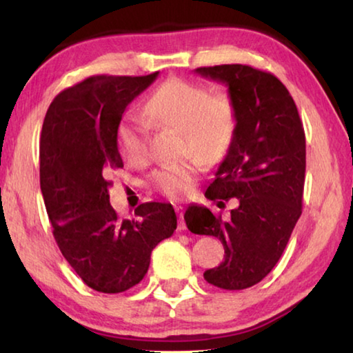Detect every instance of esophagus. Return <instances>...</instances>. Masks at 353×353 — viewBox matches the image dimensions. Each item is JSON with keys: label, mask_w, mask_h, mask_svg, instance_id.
<instances>
[{"label": "esophagus", "mask_w": 353, "mask_h": 353, "mask_svg": "<svg viewBox=\"0 0 353 353\" xmlns=\"http://www.w3.org/2000/svg\"><path fill=\"white\" fill-rule=\"evenodd\" d=\"M176 212H177V216H179V230H185V229H187V224H185V219H183V207L176 205Z\"/></svg>", "instance_id": "esophagus-1"}]
</instances>
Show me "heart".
<instances>
[{
    "label": "heart",
    "mask_w": 353,
    "mask_h": 353,
    "mask_svg": "<svg viewBox=\"0 0 353 353\" xmlns=\"http://www.w3.org/2000/svg\"><path fill=\"white\" fill-rule=\"evenodd\" d=\"M143 115L154 124L183 132V154H196L188 163L165 166L152 174V183L168 198L190 193L202 168L223 160L234 145L238 129L236 105L225 93L183 79H170L155 90L143 107ZM117 141L121 157L129 163L145 162L149 155V128L137 118L118 124Z\"/></svg>",
    "instance_id": "heart-1"
}]
</instances>
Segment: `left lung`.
I'll return each instance as SVG.
<instances>
[{
	"instance_id": "8db88e82",
	"label": "left lung",
	"mask_w": 353,
	"mask_h": 353,
	"mask_svg": "<svg viewBox=\"0 0 353 353\" xmlns=\"http://www.w3.org/2000/svg\"><path fill=\"white\" fill-rule=\"evenodd\" d=\"M196 73L223 82L238 112L234 145L207 188L210 201L238 199L227 221L190 205V232L219 238L224 261L204 272L223 290H246L272 271L302 213L305 132L294 99L276 76L249 65H216Z\"/></svg>"
}]
</instances>
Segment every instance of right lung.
<instances>
[{
  "label": "right lung",
  "instance_id": "add662e5",
  "mask_svg": "<svg viewBox=\"0 0 353 353\" xmlns=\"http://www.w3.org/2000/svg\"><path fill=\"white\" fill-rule=\"evenodd\" d=\"M93 76L57 94L40 140V188L65 260L92 290L117 294L141 282L151 252L174 234L171 204L146 202L139 219L110 205L109 176L123 168L117 129L126 107L157 79Z\"/></svg>",
  "mask_w": 353,
  "mask_h": 353
}]
</instances>
